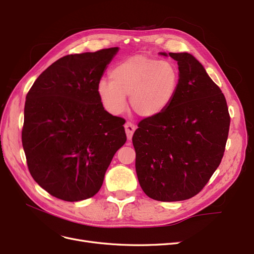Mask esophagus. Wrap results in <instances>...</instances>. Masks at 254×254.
Listing matches in <instances>:
<instances>
[{
    "label": "esophagus",
    "instance_id": "esophagus-1",
    "mask_svg": "<svg viewBox=\"0 0 254 254\" xmlns=\"http://www.w3.org/2000/svg\"><path fill=\"white\" fill-rule=\"evenodd\" d=\"M125 128H126V133H127V139L130 140V139H132V137H133V134L135 132L136 127L132 124V122H127V124L125 125Z\"/></svg>",
    "mask_w": 254,
    "mask_h": 254
}]
</instances>
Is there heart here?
<instances>
[{
	"label": "heart",
	"mask_w": 254,
	"mask_h": 254,
	"mask_svg": "<svg viewBox=\"0 0 254 254\" xmlns=\"http://www.w3.org/2000/svg\"><path fill=\"white\" fill-rule=\"evenodd\" d=\"M111 80L100 79L97 95L111 114H120L129 106L136 114L152 118L174 101L180 83V72L171 61L135 55L117 64L110 72Z\"/></svg>",
	"instance_id": "heart-1"
}]
</instances>
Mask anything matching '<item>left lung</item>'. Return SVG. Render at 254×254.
<instances>
[{
    "label": "left lung",
    "mask_w": 254,
    "mask_h": 254,
    "mask_svg": "<svg viewBox=\"0 0 254 254\" xmlns=\"http://www.w3.org/2000/svg\"><path fill=\"white\" fill-rule=\"evenodd\" d=\"M159 54L178 63L179 89L161 114L139 122L132 139L136 173L149 198L183 201L199 193L220 165L230 117L224 94L193 55Z\"/></svg>",
    "instance_id": "obj_1"
}]
</instances>
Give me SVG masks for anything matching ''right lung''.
Listing matches in <instances>:
<instances>
[{"label": "right lung", "mask_w": 254, "mask_h": 254, "mask_svg": "<svg viewBox=\"0 0 254 254\" xmlns=\"http://www.w3.org/2000/svg\"><path fill=\"white\" fill-rule=\"evenodd\" d=\"M118 47L65 55L26 96L22 142L29 172L43 190L68 202L96 194L118 149L125 119L108 113L97 83Z\"/></svg>", "instance_id": "obj_1"}]
</instances>
